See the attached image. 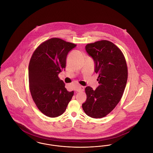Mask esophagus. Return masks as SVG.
<instances>
[{
    "instance_id": "esophagus-1",
    "label": "esophagus",
    "mask_w": 153,
    "mask_h": 153,
    "mask_svg": "<svg viewBox=\"0 0 153 153\" xmlns=\"http://www.w3.org/2000/svg\"><path fill=\"white\" fill-rule=\"evenodd\" d=\"M84 89V88L83 86H81V85H79L77 86V87L76 88V91L77 92H81V91H83Z\"/></svg>"
}]
</instances>
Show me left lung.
I'll list each match as a JSON object with an SVG mask.
<instances>
[{"mask_svg":"<svg viewBox=\"0 0 153 153\" xmlns=\"http://www.w3.org/2000/svg\"><path fill=\"white\" fill-rule=\"evenodd\" d=\"M85 50L94 59L99 85L95 91L85 88L87 100L82 107L88 116L102 118L115 108L123 96L128 78L127 65L122 51L109 41L87 44Z\"/></svg>","mask_w":153,"mask_h":153,"instance_id":"left-lung-1","label":"left lung"}]
</instances>
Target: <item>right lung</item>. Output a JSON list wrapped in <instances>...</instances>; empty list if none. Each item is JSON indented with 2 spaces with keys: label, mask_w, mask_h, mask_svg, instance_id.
<instances>
[{
  "label": "right lung",
  "mask_w": 153,
  "mask_h": 153,
  "mask_svg": "<svg viewBox=\"0 0 153 153\" xmlns=\"http://www.w3.org/2000/svg\"><path fill=\"white\" fill-rule=\"evenodd\" d=\"M76 44L52 38L40 44L30 60V94L37 108L45 115H61L71 100L74 92H69L58 74L66 67L68 52Z\"/></svg>",
  "instance_id": "1"
}]
</instances>
